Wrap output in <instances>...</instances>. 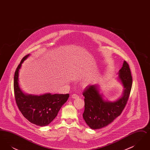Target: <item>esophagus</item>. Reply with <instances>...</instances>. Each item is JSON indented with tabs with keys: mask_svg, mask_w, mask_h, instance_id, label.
<instances>
[{
	"mask_svg": "<svg viewBox=\"0 0 150 150\" xmlns=\"http://www.w3.org/2000/svg\"><path fill=\"white\" fill-rule=\"evenodd\" d=\"M72 98H74V99H77L79 98V96L77 94H73L71 96Z\"/></svg>",
	"mask_w": 150,
	"mask_h": 150,
	"instance_id": "1",
	"label": "esophagus"
}]
</instances>
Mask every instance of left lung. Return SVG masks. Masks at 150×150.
<instances>
[{"label": "left lung", "mask_w": 150, "mask_h": 150, "mask_svg": "<svg viewBox=\"0 0 150 150\" xmlns=\"http://www.w3.org/2000/svg\"><path fill=\"white\" fill-rule=\"evenodd\" d=\"M119 78L124 87V90L122 96L114 102L105 101L97 86H88L83 92L85 110L83 116L91 128L98 129L107 126L120 115L125 107L133 82L129 66L125 61L119 70Z\"/></svg>", "instance_id": "left-lung-1"}]
</instances>
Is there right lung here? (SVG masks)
Wrapping results in <instances>:
<instances>
[{
	"instance_id": "1",
	"label": "right lung",
	"mask_w": 150,
	"mask_h": 150,
	"mask_svg": "<svg viewBox=\"0 0 150 150\" xmlns=\"http://www.w3.org/2000/svg\"><path fill=\"white\" fill-rule=\"evenodd\" d=\"M28 56L29 54L22 59L14 73V97L22 115L30 122L43 127L48 125L57 116L60 108L68 100L69 94L49 93L37 96L22 93L18 86V71L22 62Z\"/></svg>"
}]
</instances>
